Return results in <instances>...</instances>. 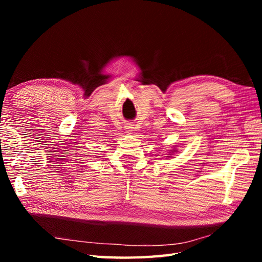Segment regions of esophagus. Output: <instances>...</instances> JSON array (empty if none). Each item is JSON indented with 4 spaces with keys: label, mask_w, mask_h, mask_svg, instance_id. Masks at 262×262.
Returning <instances> with one entry per match:
<instances>
[{
    "label": "esophagus",
    "mask_w": 262,
    "mask_h": 262,
    "mask_svg": "<svg viewBox=\"0 0 262 262\" xmlns=\"http://www.w3.org/2000/svg\"><path fill=\"white\" fill-rule=\"evenodd\" d=\"M126 129H127L128 133H130V132H133V127H132V126H127Z\"/></svg>",
    "instance_id": "esophagus-1"
}]
</instances>
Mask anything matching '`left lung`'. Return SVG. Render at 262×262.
Returning a JSON list of instances; mask_svg holds the SVG:
<instances>
[{
    "label": "left lung",
    "instance_id": "1",
    "mask_svg": "<svg viewBox=\"0 0 262 262\" xmlns=\"http://www.w3.org/2000/svg\"><path fill=\"white\" fill-rule=\"evenodd\" d=\"M173 151H174V149H173ZM172 153H173V152H172ZM168 158H170V157H168Z\"/></svg>",
    "mask_w": 262,
    "mask_h": 262
}]
</instances>
